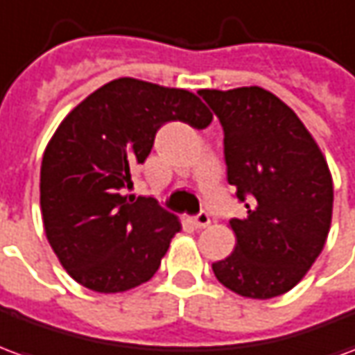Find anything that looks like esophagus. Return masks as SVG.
<instances>
[{
  "label": "esophagus",
  "mask_w": 355,
  "mask_h": 355,
  "mask_svg": "<svg viewBox=\"0 0 355 355\" xmlns=\"http://www.w3.org/2000/svg\"><path fill=\"white\" fill-rule=\"evenodd\" d=\"M192 224L196 228H207L209 224H211V216H209V213H205V211H201L200 215L193 216Z\"/></svg>",
  "instance_id": "obj_1"
}]
</instances>
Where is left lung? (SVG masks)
<instances>
[{"mask_svg": "<svg viewBox=\"0 0 355 355\" xmlns=\"http://www.w3.org/2000/svg\"><path fill=\"white\" fill-rule=\"evenodd\" d=\"M200 94L223 125L228 182L247 209L230 220L234 253L213 262V272L241 297H279L325 245L333 215L327 162L297 114L266 89Z\"/></svg>", "mask_w": 355, "mask_h": 355, "instance_id": "obj_1", "label": "left lung"}]
</instances>
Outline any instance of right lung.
Instances as JSON below:
<instances>
[{
    "label": "right lung",
    "mask_w": 355,
    "mask_h": 355,
    "mask_svg": "<svg viewBox=\"0 0 355 355\" xmlns=\"http://www.w3.org/2000/svg\"><path fill=\"white\" fill-rule=\"evenodd\" d=\"M209 108L186 89L119 78L64 117L45 148L40 203L53 251L73 279L123 293L157 272L180 223L154 198H135L132 167L144 163L167 121L205 129Z\"/></svg>",
    "instance_id": "1"
}]
</instances>
